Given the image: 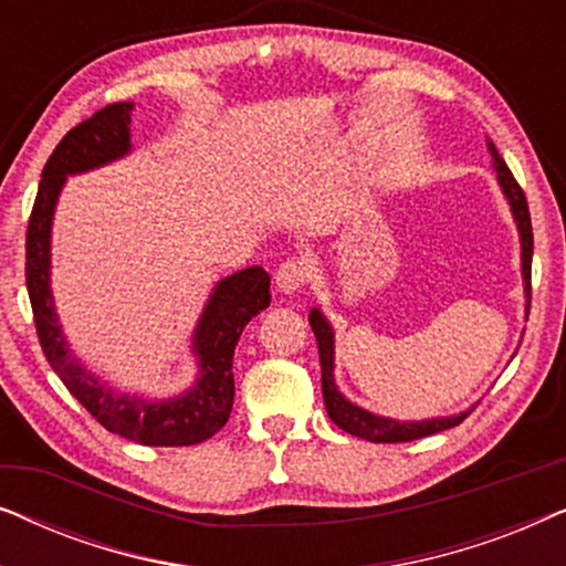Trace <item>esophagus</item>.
<instances>
[{"label":"esophagus","instance_id":"esophagus-1","mask_svg":"<svg viewBox=\"0 0 566 566\" xmlns=\"http://www.w3.org/2000/svg\"><path fill=\"white\" fill-rule=\"evenodd\" d=\"M306 281H308V262L298 258H289L275 273V283L283 293L301 291L306 285Z\"/></svg>","mask_w":566,"mask_h":566}]
</instances>
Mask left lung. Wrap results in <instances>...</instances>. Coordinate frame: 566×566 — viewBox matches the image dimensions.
Returning a JSON list of instances; mask_svg holds the SVG:
<instances>
[{"label":"left lung","instance_id":"8db88e82","mask_svg":"<svg viewBox=\"0 0 566 566\" xmlns=\"http://www.w3.org/2000/svg\"><path fill=\"white\" fill-rule=\"evenodd\" d=\"M492 159H494V169H497V180L500 188L505 192L510 211L515 216L517 231H521V260H523V283H525V296H528V306H531V262H533V229H531V213H528V200H525V192L517 180L510 172L505 159L500 157V151L494 149V144H486ZM308 324H312L314 335H316V345H319V363H322V394H324V407H327L329 420L337 424L339 430L350 432L355 438L370 440V443H407V440H417V438H428L432 432L455 428L467 420L469 412L461 415H451V417H436V420H420V422H399L391 420V417H378L374 412H366L353 401H347L343 394L337 391L335 386V335H332L329 322L324 319L319 308H312L308 314Z\"/></svg>","mask_w":566,"mask_h":566}]
</instances>
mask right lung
I'll return each instance as SVG.
<instances>
[{
	"mask_svg": "<svg viewBox=\"0 0 566 566\" xmlns=\"http://www.w3.org/2000/svg\"><path fill=\"white\" fill-rule=\"evenodd\" d=\"M134 103H113L61 138L45 161L25 234V283L45 360L72 397L115 436L142 446H196L227 424L234 407V347L252 316L270 306V275L260 265L239 270L216 285L192 335L200 376L175 399L146 401L115 394L69 353L49 285L51 221L66 175L87 172L130 149Z\"/></svg>",
	"mask_w": 566,
	"mask_h": 566,
	"instance_id": "1",
	"label": "right lung"
}]
</instances>
